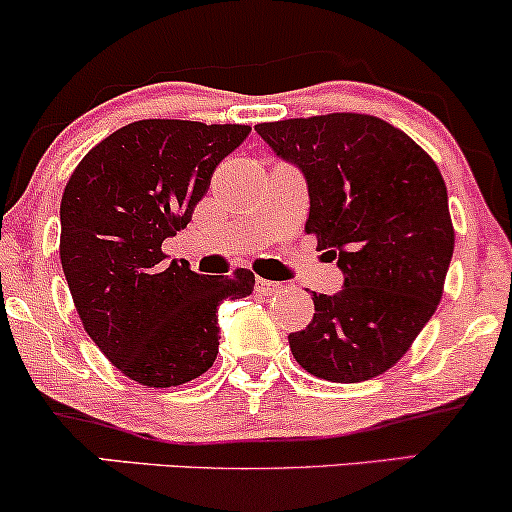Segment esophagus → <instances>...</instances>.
I'll use <instances>...</instances> for the list:
<instances>
[{
    "label": "esophagus",
    "instance_id": "34e87169",
    "mask_svg": "<svg viewBox=\"0 0 512 512\" xmlns=\"http://www.w3.org/2000/svg\"><path fill=\"white\" fill-rule=\"evenodd\" d=\"M255 291L260 293V296H272V293L281 291V284H276V281H269V279H257Z\"/></svg>",
    "mask_w": 512,
    "mask_h": 512
}]
</instances>
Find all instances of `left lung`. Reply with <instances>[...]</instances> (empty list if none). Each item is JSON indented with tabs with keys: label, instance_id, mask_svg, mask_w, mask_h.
Instances as JSON below:
<instances>
[{
	"label": "left lung",
	"instance_id": "8db88e82",
	"mask_svg": "<svg viewBox=\"0 0 512 512\" xmlns=\"http://www.w3.org/2000/svg\"><path fill=\"white\" fill-rule=\"evenodd\" d=\"M255 132L303 173L305 233L344 274L334 296L313 293V322L289 334L293 358L332 383L385 373L443 296L455 248L443 175L414 139L373 115L296 117Z\"/></svg>",
	"mask_w": 512,
	"mask_h": 512
}]
</instances>
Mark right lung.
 Instances as JSON below:
<instances>
[{"label": "right lung", "instance_id": "obj_1", "mask_svg": "<svg viewBox=\"0 0 512 512\" xmlns=\"http://www.w3.org/2000/svg\"><path fill=\"white\" fill-rule=\"evenodd\" d=\"M248 134V125L132 122L93 146L64 187L60 260L76 313L108 361L146 387L207 373L219 305L255 289L250 269L207 276L163 252Z\"/></svg>", "mask_w": 512, "mask_h": 512}]
</instances>
